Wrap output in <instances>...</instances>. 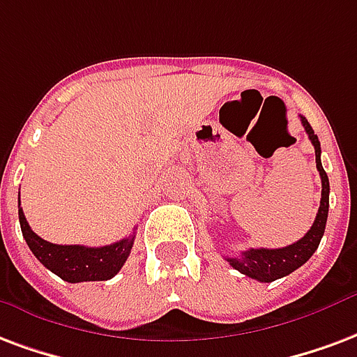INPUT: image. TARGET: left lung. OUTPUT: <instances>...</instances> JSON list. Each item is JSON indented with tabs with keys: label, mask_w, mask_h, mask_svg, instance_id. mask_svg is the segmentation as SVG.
<instances>
[{
	"label": "left lung",
	"mask_w": 357,
	"mask_h": 357,
	"mask_svg": "<svg viewBox=\"0 0 357 357\" xmlns=\"http://www.w3.org/2000/svg\"><path fill=\"white\" fill-rule=\"evenodd\" d=\"M301 123L305 126L308 139L312 142L314 151H316V168L321 178V200H319L318 213L314 219L310 231L305 236L297 240L295 244H289L286 248H276V250H266V248H252L245 250L238 257H227L229 265L236 268L245 276L257 280V282H274V280L284 278L293 271H297L306 261L312 257V253L318 250L319 240L324 236L327 223V212H329V178L321 166V147H319L318 136L314 134L312 126L308 125L305 117H301Z\"/></svg>",
	"instance_id": "8db88e82"
}]
</instances>
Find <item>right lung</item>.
I'll use <instances>...</instances> for the list:
<instances>
[{
	"label": "right lung",
	"instance_id": "1",
	"mask_svg": "<svg viewBox=\"0 0 357 357\" xmlns=\"http://www.w3.org/2000/svg\"><path fill=\"white\" fill-rule=\"evenodd\" d=\"M18 219L22 229L24 240L31 253L43 263L51 273L60 276L70 284L77 282H102L113 278L125 265L130 255L136 234L119 240L115 244L102 245V248H89V245H60L47 242L36 232L26 221L22 208H20V192H18Z\"/></svg>",
	"mask_w": 357,
	"mask_h": 357
}]
</instances>
